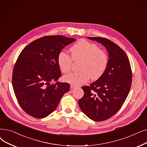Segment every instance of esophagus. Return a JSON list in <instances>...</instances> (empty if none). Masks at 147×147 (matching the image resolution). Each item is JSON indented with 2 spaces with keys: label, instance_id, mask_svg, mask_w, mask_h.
<instances>
[{
  "label": "esophagus",
  "instance_id": "esophagus-1",
  "mask_svg": "<svg viewBox=\"0 0 147 147\" xmlns=\"http://www.w3.org/2000/svg\"><path fill=\"white\" fill-rule=\"evenodd\" d=\"M76 87H77V86H75V85H70V88H71V89H74V88H76Z\"/></svg>",
  "mask_w": 147,
  "mask_h": 147
}]
</instances>
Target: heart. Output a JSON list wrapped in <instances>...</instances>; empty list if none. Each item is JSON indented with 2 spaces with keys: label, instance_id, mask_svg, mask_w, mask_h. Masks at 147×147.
I'll use <instances>...</instances> for the list:
<instances>
[{
  "label": "heart",
  "instance_id": "b5f03b06",
  "mask_svg": "<svg viewBox=\"0 0 147 147\" xmlns=\"http://www.w3.org/2000/svg\"><path fill=\"white\" fill-rule=\"evenodd\" d=\"M70 56L64 51L58 55V63L62 73L67 74L71 70L73 59L82 60L79 72L71 73L64 76L65 81L74 85L86 83L89 78L93 80L100 79L106 71L109 58L105 50L96 44L85 40H80L70 47Z\"/></svg>",
  "mask_w": 147,
  "mask_h": 147
}]
</instances>
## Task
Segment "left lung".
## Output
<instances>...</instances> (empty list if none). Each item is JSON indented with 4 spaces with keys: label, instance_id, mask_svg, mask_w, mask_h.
I'll use <instances>...</instances> for the list:
<instances>
[{
    "label": "left lung",
    "instance_id": "1",
    "mask_svg": "<svg viewBox=\"0 0 147 147\" xmlns=\"http://www.w3.org/2000/svg\"><path fill=\"white\" fill-rule=\"evenodd\" d=\"M88 38L103 44L109 59L103 75L90 86L82 87L84 95L79 106L88 118L103 121L113 116L123 105L131 85V68L128 56L117 44L106 38Z\"/></svg>",
    "mask_w": 147,
    "mask_h": 147
}]
</instances>
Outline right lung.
<instances>
[{
  "label": "right lung",
  "mask_w": 147,
  "mask_h": 147,
  "mask_svg": "<svg viewBox=\"0 0 147 147\" xmlns=\"http://www.w3.org/2000/svg\"><path fill=\"white\" fill-rule=\"evenodd\" d=\"M75 41L62 35L45 36L30 42L19 55L12 71V84L18 104L30 116L46 117L69 91L68 83L51 82L61 76L58 53Z\"/></svg>",
  "instance_id": "1"
}]
</instances>
